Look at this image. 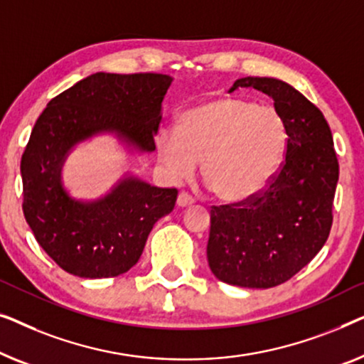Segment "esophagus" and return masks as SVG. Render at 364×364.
Instances as JSON below:
<instances>
[{
    "label": "esophagus",
    "mask_w": 364,
    "mask_h": 364,
    "mask_svg": "<svg viewBox=\"0 0 364 364\" xmlns=\"http://www.w3.org/2000/svg\"><path fill=\"white\" fill-rule=\"evenodd\" d=\"M176 204L178 208H188L191 206V204H194V199L193 196H189L188 193H180V196L176 199Z\"/></svg>",
    "instance_id": "1"
}]
</instances>
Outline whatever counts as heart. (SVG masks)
I'll list each match as a JSON object with an SVG mask.
<instances>
[{"mask_svg":"<svg viewBox=\"0 0 364 364\" xmlns=\"http://www.w3.org/2000/svg\"><path fill=\"white\" fill-rule=\"evenodd\" d=\"M287 140V125L274 107L218 97L183 112L178 130L161 129L155 143L173 180H189L203 163L204 181L221 201L244 203L272 181Z\"/></svg>","mask_w":364,"mask_h":364,"instance_id":"obj_1","label":"heart"}]
</instances>
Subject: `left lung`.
<instances>
[{
	"mask_svg": "<svg viewBox=\"0 0 364 364\" xmlns=\"http://www.w3.org/2000/svg\"><path fill=\"white\" fill-rule=\"evenodd\" d=\"M274 99L287 125L285 160L257 196L211 208L208 262L229 285L270 289L300 272L323 247L333 223L338 160L325 117L299 90L272 77H242Z\"/></svg>",
	"mask_w": 364,
	"mask_h": 364,
	"instance_id": "obj_1",
	"label": "left lung"
}]
</instances>
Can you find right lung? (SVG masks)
<instances>
[{"instance_id": "obj_1", "label": "right lung", "mask_w": 364, "mask_h": 364, "mask_svg": "<svg viewBox=\"0 0 364 364\" xmlns=\"http://www.w3.org/2000/svg\"><path fill=\"white\" fill-rule=\"evenodd\" d=\"M165 74L97 73L54 97L39 115L21 158L23 213L36 240L65 272L117 277L138 262L158 219L173 211L176 188L125 176L104 198L77 201L60 173L77 143L114 133L138 151L155 150Z\"/></svg>"}]
</instances>
